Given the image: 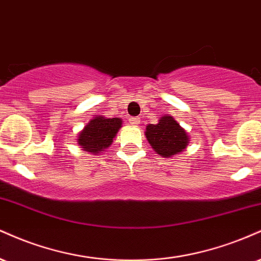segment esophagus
<instances>
[{
	"label": "esophagus",
	"instance_id": "34e87169",
	"mask_svg": "<svg viewBox=\"0 0 261 261\" xmlns=\"http://www.w3.org/2000/svg\"><path fill=\"white\" fill-rule=\"evenodd\" d=\"M129 122L132 124H134V125H138L140 123V117H133V118H130L129 119Z\"/></svg>",
	"mask_w": 261,
	"mask_h": 261
}]
</instances>
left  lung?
Masks as SVG:
<instances>
[{"mask_svg":"<svg viewBox=\"0 0 261 261\" xmlns=\"http://www.w3.org/2000/svg\"><path fill=\"white\" fill-rule=\"evenodd\" d=\"M145 137L156 154L172 158L189 145V136L172 116L165 115L156 124L146 125Z\"/></svg>","mask_w":261,"mask_h":261,"instance_id":"8db88e82","label":"left lung"}]
</instances>
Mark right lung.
<instances>
[{"label":"right lung","mask_w":261,"mask_h":261,"mask_svg":"<svg viewBox=\"0 0 261 261\" xmlns=\"http://www.w3.org/2000/svg\"><path fill=\"white\" fill-rule=\"evenodd\" d=\"M121 128L122 119L119 117L107 118L95 115L79 132L76 142L84 151L99 155L111 146L113 138H116V134Z\"/></svg>","instance_id":"1"}]
</instances>
